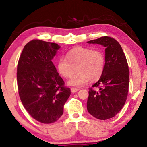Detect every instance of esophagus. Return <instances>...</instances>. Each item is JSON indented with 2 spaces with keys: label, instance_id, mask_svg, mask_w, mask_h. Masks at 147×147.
Masks as SVG:
<instances>
[{
  "label": "esophagus",
  "instance_id": "34e87169",
  "mask_svg": "<svg viewBox=\"0 0 147 147\" xmlns=\"http://www.w3.org/2000/svg\"><path fill=\"white\" fill-rule=\"evenodd\" d=\"M70 91H71L72 93H76V92L79 91V89H78V88L72 87V88H71V89H70Z\"/></svg>",
  "mask_w": 147,
  "mask_h": 147
}]
</instances>
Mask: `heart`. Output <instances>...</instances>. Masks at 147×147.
<instances>
[{
	"label": "heart",
	"mask_w": 147,
	"mask_h": 147,
	"mask_svg": "<svg viewBox=\"0 0 147 147\" xmlns=\"http://www.w3.org/2000/svg\"><path fill=\"white\" fill-rule=\"evenodd\" d=\"M104 54L99 50L87 48H75L66 53V59L60 58L57 63V70L64 78L77 74L67 81L70 87H82L89 82L95 81L101 77L105 69Z\"/></svg>",
	"instance_id": "b5f03b06"
}]
</instances>
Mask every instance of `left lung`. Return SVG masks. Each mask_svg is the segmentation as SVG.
<instances>
[{
    "label": "left lung",
    "mask_w": 147,
    "mask_h": 147,
    "mask_svg": "<svg viewBox=\"0 0 147 147\" xmlns=\"http://www.w3.org/2000/svg\"><path fill=\"white\" fill-rule=\"evenodd\" d=\"M105 47V69L99 81L89 88L87 108L91 116L104 120L114 117L126 103L129 69L122 47L112 38L103 36L87 42ZM99 87L98 91L93 89Z\"/></svg>",
    "instance_id": "1"
}]
</instances>
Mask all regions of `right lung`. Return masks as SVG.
I'll use <instances>...</instances> for the list:
<instances>
[{
	"label": "right lung",
	"mask_w": 147,
	"mask_h": 147,
	"mask_svg": "<svg viewBox=\"0 0 147 147\" xmlns=\"http://www.w3.org/2000/svg\"><path fill=\"white\" fill-rule=\"evenodd\" d=\"M60 46L34 40L25 45L17 65V86L23 106L30 116L43 124L55 122L63 113L70 88L52 60Z\"/></svg>",
	"instance_id": "add662e5"
}]
</instances>
